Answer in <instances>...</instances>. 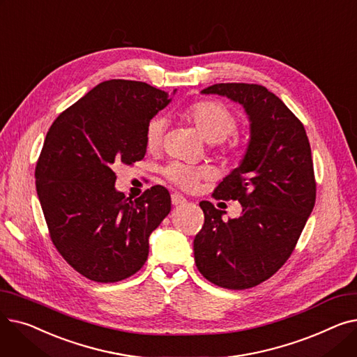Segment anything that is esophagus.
<instances>
[{
	"label": "esophagus",
	"instance_id": "esophagus-1",
	"mask_svg": "<svg viewBox=\"0 0 357 357\" xmlns=\"http://www.w3.org/2000/svg\"><path fill=\"white\" fill-rule=\"evenodd\" d=\"M171 198H172V204H174V205H182V204L186 202L185 197H182V195L178 194V192H174V194L171 195Z\"/></svg>",
	"mask_w": 357,
	"mask_h": 357
}]
</instances>
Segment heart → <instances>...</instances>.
<instances>
[{"mask_svg":"<svg viewBox=\"0 0 357 357\" xmlns=\"http://www.w3.org/2000/svg\"><path fill=\"white\" fill-rule=\"evenodd\" d=\"M199 135L210 143H220L233 135L237 128V116L224 104L213 100H205L192 104L183 112ZM165 120L159 116L153 117L146 127V146L149 150H156L160 147L165 133ZM238 143L233 142L227 150H237ZM166 178L176 183L183 190H192L199 179L211 176V169L199 166L192 167L179 162H172L165 169Z\"/></svg>","mask_w":357,"mask_h":357,"instance_id":"obj_1","label":"heart"}]
</instances>
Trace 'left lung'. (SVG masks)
I'll return each instance as SVG.
<instances>
[{"label": "left lung", "mask_w": 357, "mask_h": 357, "mask_svg": "<svg viewBox=\"0 0 357 357\" xmlns=\"http://www.w3.org/2000/svg\"><path fill=\"white\" fill-rule=\"evenodd\" d=\"M218 93L245 107L250 142L238 167L213 192L238 201L241 215L222 221L201 201L204 226L194 240L195 265L214 285L248 289L265 282L292 255L315 204L311 147L303 123L273 92L256 84H215Z\"/></svg>", "instance_id": "left-lung-1"}]
</instances>
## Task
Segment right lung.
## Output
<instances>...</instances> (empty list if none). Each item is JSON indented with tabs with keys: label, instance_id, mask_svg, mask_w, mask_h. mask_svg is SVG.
I'll list each match as a JSON object with an SVG mask.
<instances>
[{
	"label": "right lung",
	"instance_id": "obj_1",
	"mask_svg": "<svg viewBox=\"0 0 357 357\" xmlns=\"http://www.w3.org/2000/svg\"><path fill=\"white\" fill-rule=\"evenodd\" d=\"M171 98L146 82L109 79L50 126L36 165V191L52 243L82 276L101 284L135 275L149 236L171 211L162 185L131 201L116 191L119 163L146 155V127Z\"/></svg>",
	"mask_w": 357,
	"mask_h": 357
}]
</instances>
